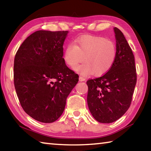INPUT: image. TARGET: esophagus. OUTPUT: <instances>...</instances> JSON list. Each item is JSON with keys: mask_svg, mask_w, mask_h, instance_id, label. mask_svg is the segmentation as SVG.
Wrapping results in <instances>:
<instances>
[{"mask_svg": "<svg viewBox=\"0 0 151 151\" xmlns=\"http://www.w3.org/2000/svg\"><path fill=\"white\" fill-rule=\"evenodd\" d=\"M79 81H85V78L83 77V76H79Z\"/></svg>", "mask_w": 151, "mask_h": 151, "instance_id": "1", "label": "esophagus"}]
</instances>
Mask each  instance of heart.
Returning <instances> with one entry per match:
<instances>
[{"mask_svg": "<svg viewBox=\"0 0 151 151\" xmlns=\"http://www.w3.org/2000/svg\"><path fill=\"white\" fill-rule=\"evenodd\" d=\"M116 56L115 43L103 37L84 35L77 38L74 44L66 46L63 60L67 66L75 68L79 63H85L75 68L83 76L101 75L110 70Z\"/></svg>", "mask_w": 151, "mask_h": 151, "instance_id": "obj_1", "label": "heart"}]
</instances>
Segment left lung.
<instances>
[{"instance_id": "left-lung-1", "label": "left lung", "mask_w": 151, "mask_h": 151, "mask_svg": "<svg viewBox=\"0 0 151 151\" xmlns=\"http://www.w3.org/2000/svg\"><path fill=\"white\" fill-rule=\"evenodd\" d=\"M116 56L108 72L86 82L87 103L92 115L102 123L121 118L130 107L137 83L134 55L124 36L114 28Z\"/></svg>"}]
</instances>
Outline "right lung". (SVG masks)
<instances>
[{"label": "right lung", "instance_id": "right-lung-1", "mask_svg": "<svg viewBox=\"0 0 151 151\" xmlns=\"http://www.w3.org/2000/svg\"><path fill=\"white\" fill-rule=\"evenodd\" d=\"M68 32L36 31L24 40L15 55V90L22 108L36 121H57L78 81V75L63 60Z\"/></svg>", "mask_w": 151, "mask_h": 151}]
</instances>
